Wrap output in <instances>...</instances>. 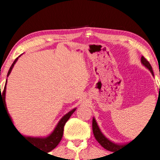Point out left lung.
<instances>
[{
    "label": "left lung",
    "instance_id": "obj_1",
    "mask_svg": "<svg viewBox=\"0 0 160 160\" xmlns=\"http://www.w3.org/2000/svg\"><path fill=\"white\" fill-rule=\"evenodd\" d=\"M141 62L145 67H146L147 69H149L151 73L152 74V76H154V73H153V70L152 68L151 65L147 60H146V58L144 56H142L141 58ZM160 93V87H159V94ZM159 99V98H158ZM92 128H93V135H94L95 138H96L97 141L99 142V144L101 145L102 147H104V149L108 150V151H111V152H114L115 151L116 149H118L120 148L124 147L125 145H119V144H115V143L112 142L110 141L108 138H106L105 136L104 135V134L101 132V129L99 128L98 127V123H97L96 120L94 119V118H93V122H92Z\"/></svg>",
    "mask_w": 160,
    "mask_h": 160
}]
</instances>
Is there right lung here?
Listing matches in <instances>:
<instances>
[{
	"label": "right lung",
	"mask_w": 160,
	"mask_h": 160,
	"mask_svg": "<svg viewBox=\"0 0 160 160\" xmlns=\"http://www.w3.org/2000/svg\"><path fill=\"white\" fill-rule=\"evenodd\" d=\"M19 57V56H18ZM18 57L16 58L15 60L14 61V62L12 63L11 67L9 69L8 72V77L9 76V74L11 73V70L14 67V65L15 64V62H17ZM6 84H7V80H6L5 86H4V90L2 92L0 90V106L1 104H3V106L4 107L6 112H8L7 107H6V103H5V92H6ZM76 111V108L72 109V111H70V112H68L67 114H66L62 118L60 119V121L59 122V123L57 124L56 127L55 128V129L53 130V132L49 135V136L46 137V138H37V137H28V136H24L22 135L20 132L18 131L17 128H15V129H17L18 132L21 134L22 137L25 138L28 142H30L31 144H33V146H35V147L39 148L40 149L46 150V152H50L51 150L54 149L56 146H58V144L59 143V142L62 139V135H63V129H64V125H65L66 122L69 120V118H70V116L72 115V113ZM8 115L9 119L11 120V123H12V120H11L10 115H9L8 113H7ZM13 125V123H12Z\"/></svg>",
	"instance_id": "right-lung-1"
}]
</instances>
